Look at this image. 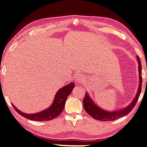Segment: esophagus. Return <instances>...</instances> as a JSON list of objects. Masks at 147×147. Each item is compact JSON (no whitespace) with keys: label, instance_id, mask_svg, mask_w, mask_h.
Listing matches in <instances>:
<instances>
[{"label":"esophagus","instance_id":"34e87169","mask_svg":"<svg viewBox=\"0 0 147 147\" xmlns=\"http://www.w3.org/2000/svg\"><path fill=\"white\" fill-rule=\"evenodd\" d=\"M74 80L76 82H78V83L81 82H82V80H83V75H82V74H81L80 73H76L74 75Z\"/></svg>","mask_w":147,"mask_h":147}]
</instances>
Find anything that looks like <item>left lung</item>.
<instances>
[{"instance_id": "left-lung-1", "label": "left lung", "mask_w": 147, "mask_h": 147, "mask_svg": "<svg viewBox=\"0 0 147 147\" xmlns=\"http://www.w3.org/2000/svg\"><path fill=\"white\" fill-rule=\"evenodd\" d=\"M137 59L138 61V65H139L138 67H139V84L137 94L132 102L127 107H125L124 108L120 109V110L117 111L115 110L113 111H108L97 105L93 101V100L90 98L89 94L87 92H86L84 98L83 100V105L86 111L91 117L97 120L102 121H111L122 118V117L129 114L132 111L134 107L136 105L138 99L139 98L142 90V65L139 57L137 56Z\"/></svg>"}]
</instances>
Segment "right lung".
I'll return each mask as SVG.
<instances>
[{
    "label": "right lung",
    "mask_w": 147,
    "mask_h": 147,
    "mask_svg": "<svg viewBox=\"0 0 147 147\" xmlns=\"http://www.w3.org/2000/svg\"><path fill=\"white\" fill-rule=\"evenodd\" d=\"M74 87V83L71 82L69 84H67L63 87L61 88L57 92L51 105L48 108L45 109V110L39 113H33V114L25 113L19 110L17 108H16L15 105H13V104L11 103V105L16 111H17L20 115L28 119L35 121H50L56 118L61 114V113L64 109L66 100L68 95L71 93Z\"/></svg>",
    "instance_id": "1"
}]
</instances>
